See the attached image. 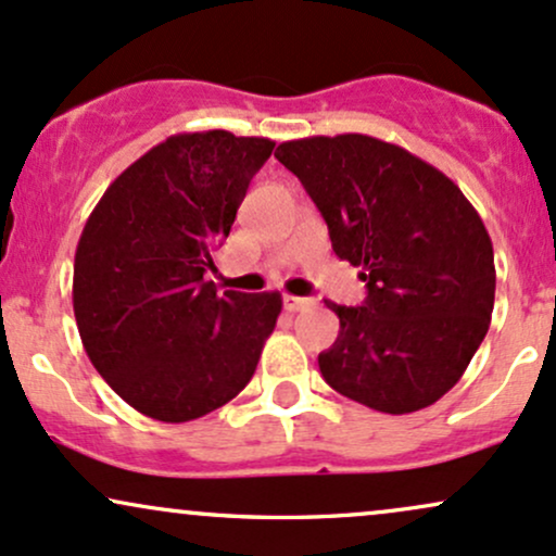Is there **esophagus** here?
Segmentation results:
<instances>
[{
	"instance_id": "34e87169",
	"label": "esophagus",
	"mask_w": 556,
	"mask_h": 556,
	"mask_svg": "<svg viewBox=\"0 0 556 556\" xmlns=\"http://www.w3.org/2000/svg\"><path fill=\"white\" fill-rule=\"evenodd\" d=\"M314 305V300L311 298H298V295H285V308L290 311V314H298V311H305Z\"/></svg>"
}]
</instances>
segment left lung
I'll return each mask as SVG.
<instances>
[{"label": "left lung", "instance_id": "8db88e82", "mask_svg": "<svg viewBox=\"0 0 556 556\" xmlns=\"http://www.w3.org/2000/svg\"><path fill=\"white\" fill-rule=\"evenodd\" d=\"M329 227L331 248L368 287L340 316L318 368L344 397L416 413L460 381L494 311V248L473 203L444 172L387 140L344 132L279 143Z\"/></svg>", "mask_w": 556, "mask_h": 556}]
</instances>
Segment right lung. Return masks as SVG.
Instances as JSON below:
<instances>
[{
  "mask_svg": "<svg viewBox=\"0 0 556 556\" xmlns=\"http://www.w3.org/2000/svg\"><path fill=\"white\" fill-rule=\"evenodd\" d=\"M274 140L177 132L114 180L75 251L73 311L104 381L143 416L185 424L238 397L282 314L279 292L203 274Z\"/></svg>",
  "mask_w": 556,
  "mask_h": 556,
  "instance_id": "add662e5",
  "label": "right lung"
}]
</instances>
